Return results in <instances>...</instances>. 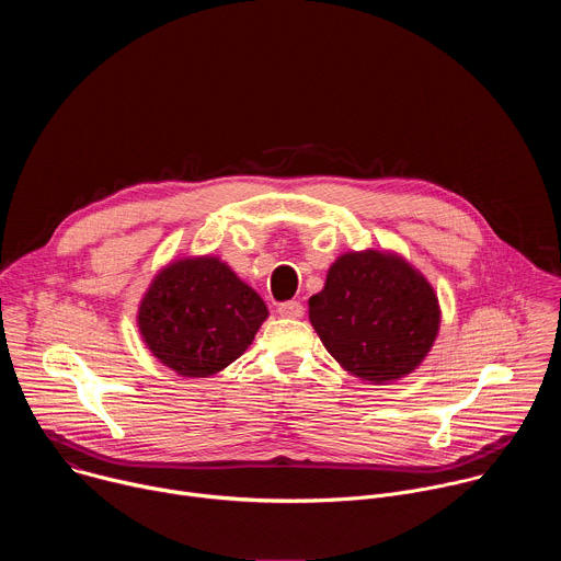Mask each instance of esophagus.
I'll list each match as a JSON object with an SVG mask.
<instances>
[{
  "mask_svg": "<svg viewBox=\"0 0 561 561\" xmlns=\"http://www.w3.org/2000/svg\"><path fill=\"white\" fill-rule=\"evenodd\" d=\"M277 312L288 319H299L304 314V306L299 301H284L277 306Z\"/></svg>",
  "mask_w": 561,
  "mask_h": 561,
  "instance_id": "obj_1",
  "label": "esophagus"
}]
</instances>
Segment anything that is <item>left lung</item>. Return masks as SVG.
<instances>
[{
    "instance_id": "left-lung-1",
    "label": "left lung",
    "mask_w": 561,
    "mask_h": 561,
    "mask_svg": "<svg viewBox=\"0 0 561 561\" xmlns=\"http://www.w3.org/2000/svg\"><path fill=\"white\" fill-rule=\"evenodd\" d=\"M314 333L344 370L383 386L413 373L439 333L428 279L388 251L344 253L308 299Z\"/></svg>"
}]
</instances>
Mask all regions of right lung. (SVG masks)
Returning a JSON list of instances; mask_svg holds the SVG:
<instances>
[{"label":"right lung","instance_id":"right-lung-1","mask_svg":"<svg viewBox=\"0 0 561 561\" xmlns=\"http://www.w3.org/2000/svg\"><path fill=\"white\" fill-rule=\"evenodd\" d=\"M268 308L226 262L175 260L141 297L137 327L148 351L180 377H210L255 340Z\"/></svg>","mask_w":561,"mask_h":561}]
</instances>
